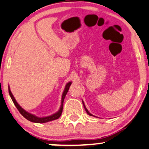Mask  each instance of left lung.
<instances>
[{"label": "left lung", "instance_id": "1", "mask_svg": "<svg viewBox=\"0 0 149 149\" xmlns=\"http://www.w3.org/2000/svg\"><path fill=\"white\" fill-rule=\"evenodd\" d=\"M82 104H83V106H84V109H85V110H86V113H87V114H88V115H90V116H93V114H91V113L88 112V110H87V108H86V106H85V105H84V102H83V101H82ZM96 117H97V116H96Z\"/></svg>", "mask_w": 149, "mask_h": 149}]
</instances>
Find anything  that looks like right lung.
<instances>
[{"instance_id": "right-lung-1", "label": "right lung", "mask_w": 149, "mask_h": 149, "mask_svg": "<svg viewBox=\"0 0 149 149\" xmlns=\"http://www.w3.org/2000/svg\"><path fill=\"white\" fill-rule=\"evenodd\" d=\"M71 82H69L66 84V86H65L64 91H63V95H62V98H61V107H60V108H59L58 112H56V113H54V114L50 115V116H45V117H38V116H35V114H31V113L28 112L25 110H24V109L18 104V103L16 102V100H15V99L14 97H13L12 93L11 92L9 86V93L10 97H11V100H12V101H13V104H15V107H16L17 110H18L19 113L22 115L25 118H26L27 120H29V121L36 123H47L49 121H52V120L58 119V118L60 117L61 114H62V112H63V102H64L65 97V96H66L67 92H68L69 86H71Z\"/></svg>"}]
</instances>
